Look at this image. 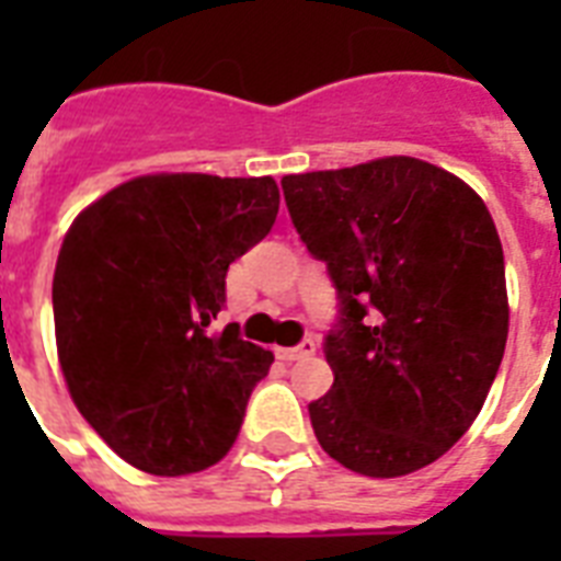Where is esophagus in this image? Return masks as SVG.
I'll return each mask as SVG.
<instances>
[{"label":"esophagus","mask_w":561,"mask_h":561,"mask_svg":"<svg viewBox=\"0 0 561 561\" xmlns=\"http://www.w3.org/2000/svg\"><path fill=\"white\" fill-rule=\"evenodd\" d=\"M317 352L314 341H302L297 343V346H282V350H276V358L279 360H302V358H311Z\"/></svg>","instance_id":"1"}]
</instances>
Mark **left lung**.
Here are the masks:
<instances>
[{
  "instance_id": "1",
  "label": "left lung",
  "mask_w": 561,
  "mask_h": 561,
  "mask_svg": "<svg viewBox=\"0 0 561 561\" xmlns=\"http://www.w3.org/2000/svg\"><path fill=\"white\" fill-rule=\"evenodd\" d=\"M290 220L325 262L341 314L317 443L367 478L439 460L478 419L510 332L504 250L478 192L413 157L282 178Z\"/></svg>"
}]
</instances>
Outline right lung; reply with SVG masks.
Segmentation results:
<instances>
[{"instance_id": "right-lung-1", "label": "right lung", "mask_w": 561, "mask_h": 561, "mask_svg": "<svg viewBox=\"0 0 561 561\" xmlns=\"http://www.w3.org/2000/svg\"><path fill=\"white\" fill-rule=\"evenodd\" d=\"M273 178L145 174L87 206L57 255V358L75 408L136 469L180 478L238 439L273 355L211 334L227 271L271 232Z\"/></svg>"}]
</instances>
